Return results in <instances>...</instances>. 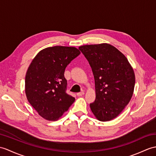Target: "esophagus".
<instances>
[{
  "label": "esophagus",
  "mask_w": 156,
  "mask_h": 156,
  "mask_svg": "<svg viewBox=\"0 0 156 156\" xmlns=\"http://www.w3.org/2000/svg\"><path fill=\"white\" fill-rule=\"evenodd\" d=\"M84 94V91H82L81 92L77 93V96H83Z\"/></svg>",
  "instance_id": "34e87169"
}]
</instances>
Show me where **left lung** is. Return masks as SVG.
I'll return each mask as SVG.
<instances>
[{
  "label": "left lung",
  "mask_w": 156,
  "mask_h": 156,
  "mask_svg": "<svg viewBox=\"0 0 156 156\" xmlns=\"http://www.w3.org/2000/svg\"><path fill=\"white\" fill-rule=\"evenodd\" d=\"M79 50L88 60L95 80L96 100L90 107L102 122L116 118L131 100L135 74L127 58L107 43L84 45Z\"/></svg>",
  "instance_id": "obj_1"
}]
</instances>
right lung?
<instances>
[{
    "label": "right lung",
    "instance_id": "1",
    "mask_svg": "<svg viewBox=\"0 0 156 156\" xmlns=\"http://www.w3.org/2000/svg\"><path fill=\"white\" fill-rule=\"evenodd\" d=\"M80 54L75 47L55 46L41 50L32 60L25 76L27 98L42 118L55 121L75 98L66 92L65 68Z\"/></svg>",
    "mask_w": 156,
    "mask_h": 156
}]
</instances>
